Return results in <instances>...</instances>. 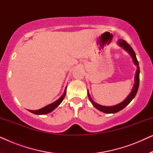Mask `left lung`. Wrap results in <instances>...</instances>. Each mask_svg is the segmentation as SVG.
Masks as SVG:
<instances>
[{
  "label": "left lung",
  "mask_w": 153,
  "mask_h": 153,
  "mask_svg": "<svg viewBox=\"0 0 153 153\" xmlns=\"http://www.w3.org/2000/svg\"><path fill=\"white\" fill-rule=\"evenodd\" d=\"M118 45L120 46V47H122L123 49H125L127 52H128V53L131 56V58H132V60L134 62V64L137 66V70L136 71V74L134 76V84L133 88L131 90V93L129 94V95L125 98V99L123 100V102H121L120 103H119L116 105L114 106H102L100 105V104L96 103L95 102H94L93 99H92L91 97V95H90L89 91H88V98L90 101L91 102V103L93 104V105L95 106V107L98 109L100 111L106 113V114H115V113H117L120 111L122 109H123L125 106L128 105V104L130 103V102L134 98L136 94H137L138 89H139V62L137 59V57H136V54L134 51L130 46H129L128 44L127 43V42H125L123 39H118Z\"/></svg>",
  "instance_id": "obj_1"
}]
</instances>
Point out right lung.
Here are the masks:
<instances>
[{
	"label": "right lung",
	"mask_w": 153,
	"mask_h": 153,
	"mask_svg": "<svg viewBox=\"0 0 153 153\" xmlns=\"http://www.w3.org/2000/svg\"><path fill=\"white\" fill-rule=\"evenodd\" d=\"M66 89H67V86L65 87V91L62 95L60 96V97L59 99H58L56 101H55L53 103L50 104H48L47 106H45V107L40 108V109L39 110H29V111L33 113V114H36V115H45V114H49L50 112L53 111L56 108H57L58 106L60 105V104H61V102H62V100L65 98V96L66 95Z\"/></svg>",
	"instance_id": "1"
}]
</instances>
